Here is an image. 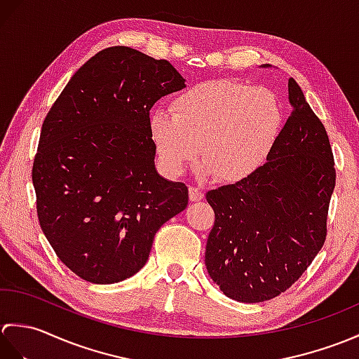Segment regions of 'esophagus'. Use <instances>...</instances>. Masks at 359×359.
Listing matches in <instances>:
<instances>
[{
  "mask_svg": "<svg viewBox=\"0 0 359 359\" xmlns=\"http://www.w3.org/2000/svg\"><path fill=\"white\" fill-rule=\"evenodd\" d=\"M203 199V191L201 188L189 187V201L191 202H199Z\"/></svg>",
  "mask_w": 359,
  "mask_h": 359,
  "instance_id": "34e87169",
  "label": "esophagus"
}]
</instances>
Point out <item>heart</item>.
I'll use <instances>...</instances> for the list:
<instances>
[{
    "label": "heart",
    "instance_id": "obj_1",
    "mask_svg": "<svg viewBox=\"0 0 359 359\" xmlns=\"http://www.w3.org/2000/svg\"><path fill=\"white\" fill-rule=\"evenodd\" d=\"M284 125V106L271 89L219 79L180 93L172 112H152L149 135L171 175L184 172L199 148L203 175L239 184L266 162Z\"/></svg>",
    "mask_w": 359,
    "mask_h": 359
}]
</instances>
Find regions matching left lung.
Instances as JSON below:
<instances>
[{"label":"left lung","mask_w":359,"mask_h":359,"mask_svg":"<svg viewBox=\"0 0 359 359\" xmlns=\"http://www.w3.org/2000/svg\"><path fill=\"white\" fill-rule=\"evenodd\" d=\"M288 100L293 111L266 162L247 180L207 193L215 225L205 265L224 294L239 302L285 292L325 242L337 180L329 135L293 79Z\"/></svg>","instance_id":"8db88e82"}]
</instances>
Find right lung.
<instances>
[{"label":"right lung","mask_w":359,"mask_h":359,"mask_svg":"<svg viewBox=\"0 0 359 359\" xmlns=\"http://www.w3.org/2000/svg\"><path fill=\"white\" fill-rule=\"evenodd\" d=\"M185 79L166 60L103 49L72 75L43 121L32 168L40 226L60 261L93 284L147 264L188 188L156 171L149 111Z\"/></svg>","instance_id":"obj_1"}]
</instances>
